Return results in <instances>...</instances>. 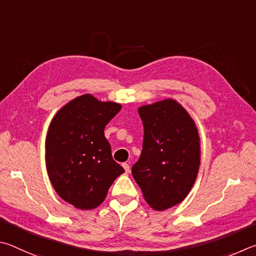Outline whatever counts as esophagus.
<instances>
[{"mask_svg": "<svg viewBox=\"0 0 256 256\" xmlns=\"http://www.w3.org/2000/svg\"><path fill=\"white\" fill-rule=\"evenodd\" d=\"M122 168H124V172L126 173H129V171H130V166H129L128 163H124L122 164Z\"/></svg>", "mask_w": 256, "mask_h": 256, "instance_id": "esophagus-1", "label": "esophagus"}]
</instances>
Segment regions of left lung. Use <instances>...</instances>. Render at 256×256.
Masks as SVG:
<instances>
[{
	"label": "left lung",
	"mask_w": 256,
	"mask_h": 256,
	"mask_svg": "<svg viewBox=\"0 0 256 256\" xmlns=\"http://www.w3.org/2000/svg\"><path fill=\"white\" fill-rule=\"evenodd\" d=\"M144 124L140 160L132 173L152 208L165 210L184 200L198 176L200 137L194 119L173 98L138 109Z\"/></svg>",
	"instance_id": "obj_1"
}]
</instances>
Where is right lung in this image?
<instances>
[{"label":"right lung","mask_w":256,"mask_h":256,"mask_svg":"<svg viewBox=\"0 0 256 256\" xmlns=\"http://www.w3.org/2000/svg\"><path fill=\"white\" fill-rule=\"evenodd\" d=\"M121 106L91 94L70 101L54 116L46 137V168L57 194L75 208L88 210L104 201L122 166L112 158L104 136Z\"/></svg>","instance_id":"obj_1"}]
</instances>
